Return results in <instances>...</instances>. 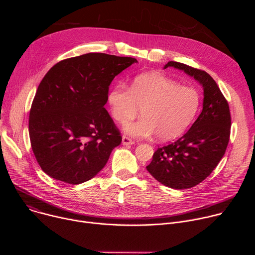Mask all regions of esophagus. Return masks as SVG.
Segmentation results:
<instances>
[{"mask_svg":"<svg viewBox=\"0 0 255 255\" xmlns=\"http://www.w3.org/2000/svg\"><path fill=\"white\" fill-rule=\"evenodd\" d=\"M122 143H123V145H132V144L135 143V141L132 140L130 137L124 135V136L122 137Z\"/></svg>","mask_w":255,"mask_h":255,"instance_id":"1","label":"esophagus"}]
</instances>
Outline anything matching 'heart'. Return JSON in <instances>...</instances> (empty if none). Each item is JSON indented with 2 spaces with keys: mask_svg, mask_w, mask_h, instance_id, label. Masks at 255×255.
Returning a JSON list of instances; mask_svg holds the SVG:
<instances>
[{
  "mask_svg": "<svg viewBox=\"0 0 255 255\" xmlns=\"http://www.w3.org/2000/svg\"><path fill=\"white\" fill-rule=\"evenodd\" d=\"M109 103L120 123L133 119L141 109L143 117L126 124V133L134 137L155 134L157 140L167 141L188 129L199 111L201 97L194 88L151 72L137 77L130 88L116 86L109 94Z\"/></svg>",
  "mask_w": 255,
  "mask_h": 255,
  "instance_id": "1",
  "label": "heart"
}]
</instances>
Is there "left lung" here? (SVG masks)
I'll return each mask as SVG.
<instances>
[{"instance_id":"obj_1","label":"left lung","mask_w":255,"mask_h":255,"mask_svg":"<svg viewBox=\"0 0 255 255\" xmlns=\"http://www.w3.org/2000/svg\"><path fill=\"white\" fill-rule=\"evenodd\" d=\"M169 66L184 70L203 86V110L185 135L157 148L146 168L162 185L183 190L200 184L224 156L231 116L227 100L206 71L176 61H168L164 68Z\"/></svg>"}]
</instances>
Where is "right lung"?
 I'll return each mask as SVG.
<instances>
[{"label":"right lung","mask_w":255,"mask_h":255,"mask_svg":"<svg viewBox=\"0 0 255 255\" xmlns=\"http://www.w3.org/2000/svg\"><path fill=\"white\" fill-rule=\"evenodd\" d=\"M136 58L87 53L63 59L42 79L29 114L36 160L50 177L69 185L91 179L122 136L104 108L114 78Z\"/></svg>","instance_id":"add662e5"}]
</instances>
